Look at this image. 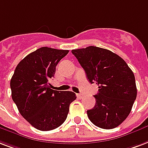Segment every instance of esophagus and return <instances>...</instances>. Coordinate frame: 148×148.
Returning a JSON list of instances; mask_svg holds the SVG:
<instances>
[{"instance_id": "1", "label": "esophagus", "mask_w": 148, "mask_h": 148, "mask_svg": "<svg viewBox=\"0 0 148 148\" xmlns=\"http://www.w3.org/2000/svg\"><path fill=\"white\" fill-rule=\"evenodd\" d=\"M77 96L78 99H82L83 97H84V95L82 94V93H80V94H77Z\"/></svg>"}]
</instances>
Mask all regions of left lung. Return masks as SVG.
<instances>
[{
    "instance_id": "obj_1",
    "label": "left lung",
    "mask_w": 148,
    "mask_h": 148,
    "mask_svg": "<svg viewBox=\"0 0 148 148\" xmlns=\"http://www.w3.org/2000/svg\"><path fill=\"white\" fill-rule=\"evenodd\" d=\"M90 83L99 85L95 106L87 111L96 127L113 129L127 119L137 98L135 77L127 64L109 49L88 47L73 49Z\"/></svg>"
}]
</instances>
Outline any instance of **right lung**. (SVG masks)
Masks as SVG:
<instances>
[{
    "label": "right lung",
    "mask_w": 148,
    "mask_h": 148,
    "mask_svg": "<svg viewBox=\"0 0 148 148\" xmlns=\"http://www.w3.org/2000/svg\"><path fill=\"white\" fill-rule=\"evenodd\" d=\"M69 50L41 47L19 62L11 79V97L20 114L37 130H52L66 120L73 92L50 88L56 66Z\"/></svg>",
    "instance_id": "right-lung-1"
}]
</instances>
